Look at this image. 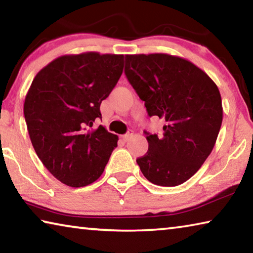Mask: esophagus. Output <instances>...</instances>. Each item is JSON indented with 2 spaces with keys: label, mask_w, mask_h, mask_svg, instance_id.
<instances>
[{
  "label": "esophagus",
  "mask_w": 253,
  "mask_h": 253,
  "mask_svg": "<svg viewBox=\"0 0 253 253\" xmlns=\"http://www.w3.org/2000/svg\"><path fill=\"white\" fill-rule=\"evenodd\" d=\"M132 136H134V132H132V131L127 132L126 135L123 136V140H124V142H128V140H130V138H131Z\"/></svg>",
  "instance_id": "34e87169"
}]
</instances>
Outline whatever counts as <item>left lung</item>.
Masks as SVG:
<instances>
[{"label":"left lung","instance_id":"8db88e82","mask_svg":"<svg viewBox=\"0 0 253 253\" xmlns=\"http://www.w3.org/2000/svg\"><path fill=\"white\" fill-rule=\"evenodd\" d=\"M125 75L148 116L164 118L163 136L145 131L148 151L137 158L149 182L176 186L198 172L219 135V89L203 70L166 53L127 54Z\"/></svg>","mask_w":253,"mask_h":253}]
</instances>
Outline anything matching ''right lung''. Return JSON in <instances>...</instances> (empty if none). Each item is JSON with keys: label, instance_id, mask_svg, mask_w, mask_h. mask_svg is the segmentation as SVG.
I'll return each instance as SVG.
<instances>
[{"label": "right lung", "instance_id": "right-lung-1", "mask_svg": "<svg viewBox=\"0 0 253 253\" xmlns=\"http://www.w3.org/2000/svg\"><path fill=\"white\" fill-rule=\"evenodd\" d=\"M123 68V54L62 55L32 81L23 107L30 139L46 169L68 186L97 181L117 147V135L90 127Z\"/></svg>", "mask_w": 253, "mask_h": 253}]
</instances>
